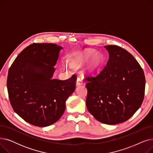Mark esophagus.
<instances>
[{
  "label": "esophagus",
  "mask_w": 153,
  "mask_h": 153,
  "mask_svg": "<svg viewBox=\"0 0 153 153\" xmlns=\"http://www.w3.org/2000/svg\"><path fill=\"white\" fill-rule=\"evenodd\" d=\"M83 84V77L81 76H79L77 78V81H76V85H82Z\"/></svg>",
  "instance_id": "1"
}]
</instances>
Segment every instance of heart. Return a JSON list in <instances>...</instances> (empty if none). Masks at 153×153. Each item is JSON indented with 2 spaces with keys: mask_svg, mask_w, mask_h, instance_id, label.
I'll return each instance as SVG.
<instances>
[{
  "mask_svg": "<svg viewBox=\"0 0 153 153\" xmlns=\"http://www.w3.org/2000/svg\"><path fill=\"white\" fill-rule=\"evenodd\" d=\"M90 54H91V53H86V56H90ZM100 59H99V58H98V57H95L94 59H93V60H92V64H93V66H97L99 64V63H100Z\"/></svg>",
  "mask_w": 153,
  "mask_h": 153,
  "instance_id": "1",
  "label": "heart"
}]
</instances>
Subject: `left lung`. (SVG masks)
I'll return each instance as SVG.
<instances>
[{"label":"left lung","instance_id":"obj_1","mask_svg":"<svg viewBox=\"0 0 153 153\" xmlns=\"http://www.w3.org/2000/svg\"><path fill=\"white\" fill-rule=\"evenodd\" d=\"M104 47L109 59L99 74L86 77V106L99 122L116 125L131 118L141 105L145 76L129 52L117 45Z\"/></svg>","mask_w":153,"mask_h":153}]
</instances>
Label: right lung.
<instances>
[{
    "label": "right lung",
    "mask_w": 153,
    "mask_h": 153,
    "mask_svg": "<svg viewBox=\"0 0 153 153\" xmlns=\"http://www.w3.org/2000/svg\"><path fill=\"white\" fill-rule=\"evenodd\" d=\"M61 46L33 43L25 48L11 65L7 86L11 105L25 122L51 125L61 117L66 101L76 89V76L53 79Z\"/></svg>",
    "instance_id": "right-lung-1"
}]
</instances>
